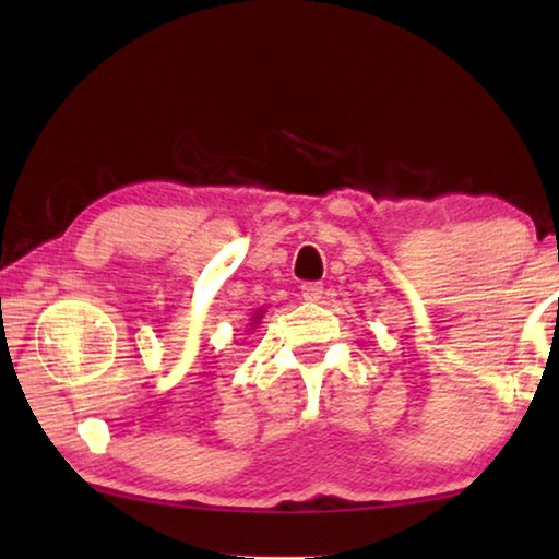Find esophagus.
Here are the masks:
<instances>
[{
    "label": "esophagus",
    "mask_w": 559,
    "mask_h": 559,
    "mask_svg": "<svg viewBox=\"0 0 559 559\" xmlns=\"http://www.w3.org/2000/svg\"><path fill=\"white\" fill-rule=\"evenodd\" d=\"M300 296L302 300H320L323 298V283H302L300 286Z\"/></svg>",
    "instance_id": "34e87169"
}]
</instances>
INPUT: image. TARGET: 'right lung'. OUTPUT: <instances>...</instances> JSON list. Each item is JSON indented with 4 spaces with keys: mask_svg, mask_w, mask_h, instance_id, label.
<instances>
[{
    "mask_svg": "<svg viewBox=\"0 0 559 559\" xmlns=\"http://www.w3.org/2000/svg\"><path fill=\"white\" fill-rule=\"evenodd\" d=\"M261 316H263V310H257V313H253V318H251V328H257L259 325V320H261Z\"/></svg>",
    "mask_w": 559,
    "mask_h": 559,
    "instance_id": "add662e5",
    "label": "right lung"
}]
</instances>
